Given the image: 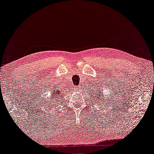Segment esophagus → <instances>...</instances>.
I'll return each instance as SVG.
<instances>
[{
    "label": "esophagus",
    "instance_id": "34e87169",
    "mask_svg": "<svg viewBox=\"0 0 154 154\" xmlns=\"http://www.w3.org/2000/svg\"><path fill=\"white\" fill-rule=\"evenodd\" d=\"M75 90H79V88H75Z\"/></svg>",
    "mask_w": 154,
    "mask_h": 154
}]
</instances>
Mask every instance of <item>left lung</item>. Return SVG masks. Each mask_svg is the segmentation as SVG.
Masks as SVG:
<instances>
[{"label": "left lung", "instance_id": "8db88e82", "mask_svg": "<svg viewBox=\"0 0 154 154\" xmlns=\"http://www.w3.org/2000/svg\"><path fill=\"white\" fill-rule=\"evenodd\" d=\"M98 95H99V96H100V94H99V92H98ZM98 98H99V97H98ZM99 99H100V97H99ZM97 100V99H96ZM98 101H99V99H98Z\"/></svg>", "mask_w": 154, "mask_h": 154}]
</instances>
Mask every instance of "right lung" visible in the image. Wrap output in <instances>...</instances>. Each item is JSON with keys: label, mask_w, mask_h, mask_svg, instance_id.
Here are the masks:
<instances>
[{"label": "right lung", "mask_w": 154, "mask_h": 154, "mask_svg": "<svg viewBox=\"0 0 154 154\" xmlns=\"http://www.w3.org/2000/svg\"><path fill=\"white\" fill-rule=\"evenodd\" d=\"M60 92V91H56V90H55L54 92H52L53 95H54L53 96L52 95V97H53L52 99H53V100H56L55 99H59Z\"/></svg>", "instance_id": "add662e5"}]
</instances>
